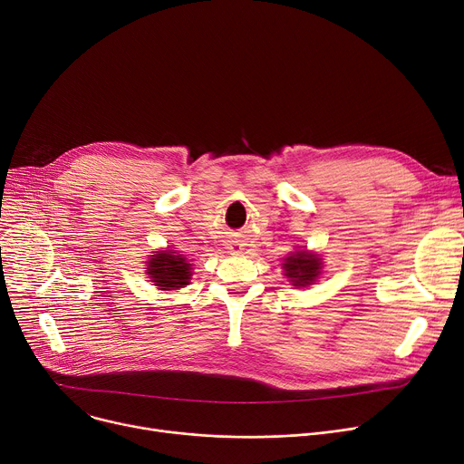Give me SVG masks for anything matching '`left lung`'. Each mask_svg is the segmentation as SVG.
Returning a JSON list of instances; mask_svg holds the SVG:
<instances>
[{
	"label": "left lung",
	"mask_w": 464,
	"mask_h": 464,
	"mask_svg": "<svg viewBox=\"0 0 464 464\" xmlns=\"http://www.w3.org/2000/svg\"><path fill=\"white\" fill-rule=\"evenodd\" d=\"M322 269V261L315 254H306V252H295L285 257L284 263V271L285 276L291 278L294 285H310L315 276L320 275Z\"/></svg>",
	"instance_id": "8db88e82"
}]
</instances>
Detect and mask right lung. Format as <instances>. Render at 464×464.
Returning <instances> with one entry per match:
<instances>
[{
    "instance_id": "obj_1",
    "label": "right lung",
    "mask_w": 464,
    "mask_h": 464,
    "mask_svg": "<svg viewBox=\"0 0 464 464\" xmlns=\"http://www.w3.org/2000/svg\"><path fill=\"white\" fill-rule=\"evenodd\" d=\"M149 275L160 289H177L189 284L191 269L184 257L177 256V252H158L149 261Z\"/></svg>"
}]
</instances>
